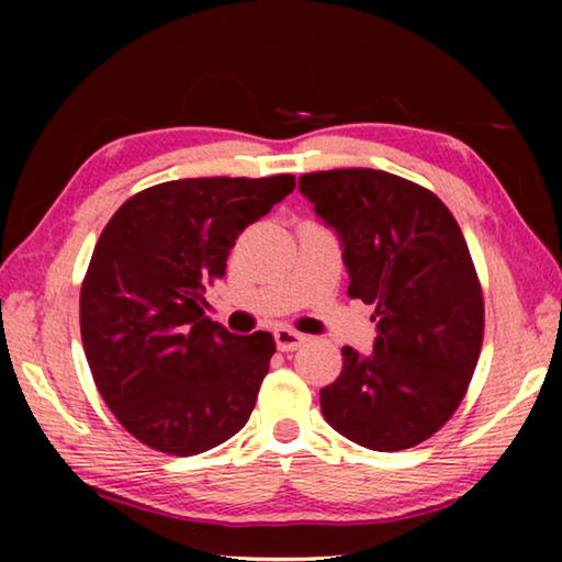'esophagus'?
Instances as JSON below:
<instances>
[{"mask_svg": "<svg viewBox=\"0 0 562 562\" xmlns=\"http://www.w3.org/2000/svg\"><path fill=\"white\" fill-rule=\"evenodd\" d=\"M304 339L307 337L300 335V331H294V329H288V327L274 329V341H278V349H282V351H294L304 345Z\"/></svg>", "mask_w": 562, "mask_h": 562, "instance_id": "34e87169", "label": "esophagus"}]
</instances>
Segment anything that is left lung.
Listing matches in <instances>:
<instances>
[{"instance_id": "1", "label": "left lung", "mask_w": 562, "mask_h": 562, "mask_svg": "<svg viewBox=\"0 0 562 562\" xmlns=\"http://www.w3.org/2000/svg\"><path fill=\"white\" fill-rule=\"evenodd\" d=\"M302 195L339 235L347 294L372 304L369 355L341 349L319 392L331 429L372 451H402L449 422L483 345V294L456 217L431 190L374 168L304 173Z\"/></svg>"}]
</instances>
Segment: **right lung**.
I'll use <instances>...</instances> for the list:
<instances>
[{
  "instance_id": "right-lung-1",
  "label": "right lung",
  "mask_w": 562,
  "mask_h": 562,
  "mask_svg": "<svg viewBox=\"0 0 562 562\" xmlns=\"http://www.w3.org/2000/svg\"><path fill=\"white\" fill-rule=\"evenodd\" d=\"M292 188L290 173L168 180L103 227L81 284V341L103 402L140 443L195 456L250 418L274 339L205 317L203 292L237 235Z\"/></svg>"
}]
</instances>
